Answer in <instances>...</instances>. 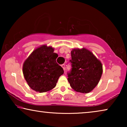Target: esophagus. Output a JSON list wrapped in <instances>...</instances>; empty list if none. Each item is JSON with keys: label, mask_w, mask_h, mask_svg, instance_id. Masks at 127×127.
Here are the masks:
<instances>
[{"label": "esophagus", "mask_w": 127, "mask_h": 127, "mask_svg": "<svg viewBox=\"0 0 127 127\" xmlns=\"http://www.w3.org/2000/svg\"><path fill=\"white\" fill-rule=\"evenodd\" d=\"M61 66H62V68L64 69V70H65V64H62V65H61Z\"/></svg>", "instance_id": "34e87169"}]
</instances>
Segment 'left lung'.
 Instances as JSON below:
<instances>
[{
	"instance_id": "1",
	"label": "left lung",
	"mask_w": 127,
	"mask_h": 127,
	"mask_svg": "<svg viewBox=\"0 0 127 127\" xmlns=\"http://www.w3.org/2000/svg\"><path fill=\"white\" fill-rule=\"evenodd\" d=\"M72 64L67 80L76 92L88 93L98 84L103 69L101 62L85 48H74L71 51Z\"/></svg>"
}]
</instances>
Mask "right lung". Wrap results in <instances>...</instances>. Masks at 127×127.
I'll use <instances>...</instances> for the list:
<instances>
[{"label": "right lung", "mask_w": 127, "mask_h": 127, "mask_svg": "<svg viewBox=\"0 0 127 127\" xmlns=\"http://www.w3.org/2000/svg\"><path fill=\"white\" fill-rule=\"evenodd\" d=\"M52 47L43 45L31 53L23 64L22 72L29 86L39 93L49 91L56 86L64 69L56 62L58 57Z\"/></svg>", "instance_id": "add662e5"}]
</instances>
